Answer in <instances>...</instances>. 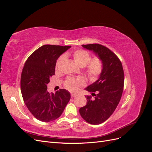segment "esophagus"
Segmentation results:
<instances>
[{"label": "esophagus", "mask_w": 152, "mask_h": 152, "mask_svg": "<svg viewBox=\"0 0 152 152\" xmlns=\"http://www.w3.org/2000/svg\"><path fill=\"white\" fill-rule=\"evenodd\" d=\"M75 96H76V94H74V93H71V97H72V98L75 97Z\"/></svg>", "instance_id": "obj_1"}]
</instances>
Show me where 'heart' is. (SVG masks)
Returning a JSON list of instances; mask_svg holds the SVG:
<instances>
[{
  "label": "heart",
  "mask_w": 152,
  "mask_h": 152,
  "mask_svg": "<svg viewBox=\"0 0 152 152\" xmlns=\"http://www.w3.org/2000/svg\"><path fill=\"white\" fill-rule=\"evenodd\" d=\"M72 56L77 65L82 67L86 66L91 59L90 54L84 49L75 50L72 53ZM63 59L64 56H61L58 58L56 63V68L59 67ZM88 63L86 68L87 76L92 80L98 79L103 71V63L102 60L99 57H95ZM64 84L67 89L71 91H75L79 88V87L84 86L85 82L81 78L69 77L65 81Z\"/></svg>",
  "instance_id": "1"
}]
</instances>
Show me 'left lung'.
I'll use <instances>...</instances> for the list:
<instances>
[{
	"mask_svg": "<svg viewBox=\"0 0 152 152\" xmlns=\"http://www.w3.org/2000/svg\"><path fill=\"white\" fill-rule=\"evenodd\" d=\"M82 46L93 50L103 63V71L99 79L85 89L92 92L94 98H92L91 96H86L87 104L79 109L84 120L97 125L107 121L118 104L124 89V73L120 59L107 47L98 44Z\"/></svg>",
	"mask_w": 152,
	"mask_h": 152,
	"instance_id": "left-lung-1",
	"label": "left lung"
}]
</instances>
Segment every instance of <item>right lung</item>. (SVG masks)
Returning a JSON list of instances; mask_svg holds the SVG:
<instances>
[{
    "mask_svg": "<svg viewBox=\"0 0 152 152\" xmlns=\"http://www.w3.org/2000/svg\"><path fill=\"white\" fill-rule=\"evenodd\" d=\"M71 46L44 45L26 61L21 76V91L26 106L39 121L50 122L60 117L70 99V93L59 89L49 93L47 84L55 73L58 58Z\"/></svg>",
    "mask_w": 152,
    "mask_h": 152,
    "instance_id": "obj_1",
    "label": "right lung"
}]
</instances>
